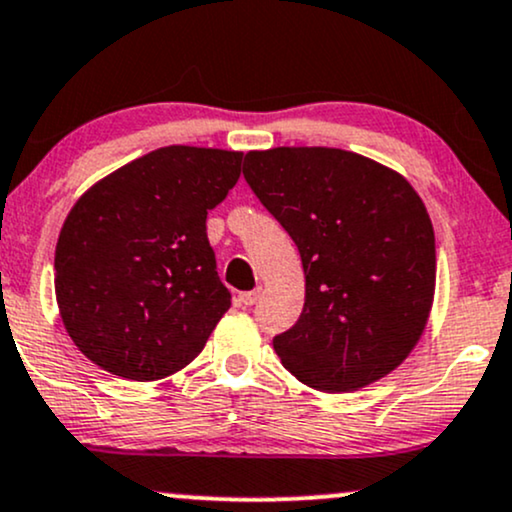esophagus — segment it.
I'll use <instances>...</instances> for the list:
<instances>
[{"label":"esophagus","mask_w":512,"mask_h":512,"mask_svg":"<svg viewBox=\"0 0 512 512\" xmlns=\"http://www.w3.org/2000/svg\"><path fill=\"white\" fill-rule=\"evenodd\" d=\"M260 295H262V288H255V291H248V293H238L236 303L238 307H250L260 300Z\"/></svg>","instance_id":"obj_1"}]
</instances>
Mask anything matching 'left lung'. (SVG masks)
Here are the masks:
<instances>
[{
    "instance_id": "8db88e82",
    "label": "left lung",
    "mask_w": 512,
    "mask_h": 512,
    "mask_svg": "<svg viewBox=\"0 0 512 512\" xmlns=\"http://www.w3.org/2000/svg\"><path fill=\"white\" fill-rule=\"evenodd\" d=\"M243 176L303 260V312L274 336L283 367L326 393L386 377L420 341L434 300V229L420 195L336 147L248 152Z\"/></svg>"
}]
</instances>
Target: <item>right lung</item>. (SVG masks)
Wrapping results in <instances>:
<instances>
[{
  "label": "right lung",
  "instance_id": "right-lung-1",
  "mask_svg": "<svg viewBox=\"0 0 512 512\" xmlns=\"http://www.w3.org/2000/svg\"><path fill=\"white\" fill-rule=\"evenodd\" d=\"M240 162V152L159 147L73 205L54 252V288L66 331L97 367L155 381L205 348L231 307L207 212L236 186Z\"/></svg>",
  "mask_w": 512,
  "mask_h": 512
}]
</instances>
